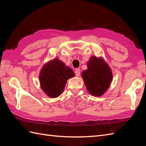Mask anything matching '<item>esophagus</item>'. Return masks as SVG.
Segmentation results:
<instances>
[{"label": "esophagus", "mask_w": 146, "mask_h": 146, "mask_svg": "<svg viewBox=\"0 0 146 146\" xmlns=\"http://www.w3.org/2000/svg\"><path fill=\"white\" fill-rule=\"evenodd\" d=\"M75 74H76V76L77 77L80 76V69H77L76 70H75Z\"/></svg>", "instance_id": "obj_1"}]
</instances>
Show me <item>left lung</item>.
Returning <instances> with one entry per match:
<instances>
[{
	"label": "left lung",
	"instance_id": "left-lung-1",
	"mask_svg": "<svg viewBox=\"0 0 146 146\" xmlns=\"http://www.w3.org/2000/svg\"><path fill=\"white\" fill-rule=\"evenodd\" d=\"M88 69L82 76L86 89L92 96H101L108 89L113 78L111 68L102 58L92 56L87 63Z\"/></svg>",
	"mask_w": 146,
	"mask_h": 146
}]
</instances>
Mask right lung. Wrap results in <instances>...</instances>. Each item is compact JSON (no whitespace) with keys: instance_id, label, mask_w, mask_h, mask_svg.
<instances>
[{"instance_id":"1","label":"right lung","mask_w":146,"mask_h":146,"mask_svg":"<svg viewBox=\"0 0 146 146\" xmlns=\"http://www.w3.org/2000/svg\"><path fill=\"white\" fill-rule=\"evenodd\" d=\"M73 70L58 58L45 64L39 73L41 89L50 98H56L63 92L69 78L74 77Z\"/></svg>"}]
</instances>
